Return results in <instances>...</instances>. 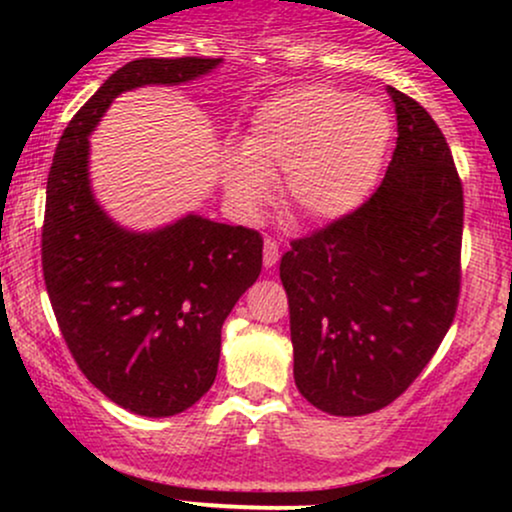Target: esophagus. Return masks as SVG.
I'll list each match as a JSON object with an SVG mask.
<instances>
[{
	"mask_svg": "<svg viewBox=\"0 0 512 512\" xmlns=\"http://www.w3.org/2000/svg\"><path fill=\"white\" fill-rule=\"evenodd\" d=\"M279 257H281L279 243H276L274 238H264V255H262V260H264V267H267V269H272L274 264L279 262Z\"/></svg>",
	"mask_w": 512,
	"mask_h": 512,
	"instance_id": "34e87169",
	"label": "esophagus"
}]
</instances>
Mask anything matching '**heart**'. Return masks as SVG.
Returning a JSON list of instances; mask_svg holds the SVG:
<instances>
[{"label": "heart", "instance_id": "obj_1", "mask_svg": "<svg viewBox=\"0 0 512 512\" xmlns=\"http://www.w3.org/2000/svg\"><path fill=\"white\" fill-rule=\"evenodd\" d=\"M390 137V115L373 98H346L325 84L289 88L252 115L240 156L223 166L226 192L255 214L269 197L267 178L284 173L296 219H337L370 192Z\"/></svg>", "mask_w": 512, "mask_h": 512}]
</instances>
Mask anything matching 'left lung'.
Here are the masks:
<instances>
[{
  "mask_svg": "<svg viewBox=\"0 0 512 512\" xmlns=\"http://www.w3.org/2000/svg\"><path fill=\"white\" fill-rule=\"evenodd\" d=\"M387 93L397 146L378 190L291 240L279 264L296 387L334 416L395 402L438 351L460 301L462 180L426 108Z\"/></svg>",
  "mask_w": 512,
  "mask_h": 512,
  "instance_id": "left-lung-1",
  "label": "left lung"
}]
</instances>
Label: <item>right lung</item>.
Masks as SVG:
<instances>
[{"label":"right lung","instance_id":"obj_1","mask_svg":"<svg viewBox=\"0 0 512 512\" xmlns=\"http://www.w3.org/2000/svg\"><path fill=\"white\" fill-rule=\"evenodd\" d=\"M219 62H127L69 120L48 175L43 274L57 325L81 373L142 416L180 414L214 385L223 320L262 272V236L197 214L125 231L91 195L88 134L122 91L185 84Z\"/></svg>","mask_w":512,"mask_h":512}]
</instances>
